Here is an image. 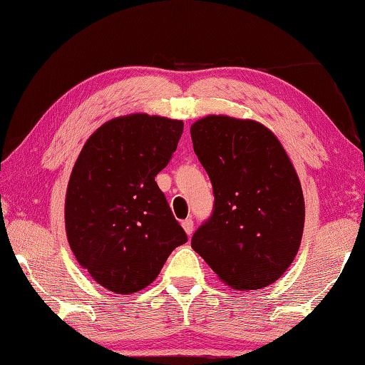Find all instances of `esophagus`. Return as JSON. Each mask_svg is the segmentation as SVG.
Masks as SVG:
<instances>
[{"label":"esophagus","instance_id":"1","mask_svg":"<svg viewBox=\"0 0 365 365\" xmlns=\"http://www.w3.org/2000/svg\"><path fill=\"white\" fill-rule=\"evenodd\" d=\"M182 227L185 230V232H187L188 237L192 234V231H195V225H192V220H191V218L183 220V221H182Z\"/></svg>","mask_w":365,"mask_h":365}]
</instances>
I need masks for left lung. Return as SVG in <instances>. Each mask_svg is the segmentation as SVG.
Masks as SVG:
<instances>
[{
    "mask_svg": "<svg viewBox=\"0 0 365 365\" xmlns=\"http://www.w3.org/2000/svg\"><path fill=\"white\" fill-rule=\"evenodd\" d=\"M190 133L215 196L192 250L227 287H269L294 261L304 232L302 187L288 153L269 128L248 118L207 115Z\"/></svg>",
    "mask_w": 365,
    "mask_h": 365,
    "instance_id": "1",
    "label": "left lung"
}]
</instances>
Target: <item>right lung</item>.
I'll return each mask as SVG.
<instances>
[{
    "instance_id": "1",
    "label": "right lung",
    "mask_w": 365,
    "mask_h": 365,
    "mask_svg": "<svg viewBox=\"0 0 365 365\" xmlns=\"http://www.w3.org/2000/svg\"><path fill=\"white\" fill-rule=\"evenodd\" d=\"M182 133V120L130 113L99 126L78 155L64 201L66 235L77 262L106 289L147 288L188 240L155 182Z\"/></svg>"
}]
</instances>
